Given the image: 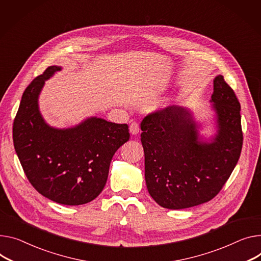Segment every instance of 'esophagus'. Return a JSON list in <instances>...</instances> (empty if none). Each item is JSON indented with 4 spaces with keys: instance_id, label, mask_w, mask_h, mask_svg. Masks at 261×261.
I'll return each mask as SVG.
<instances>
[{
    "instance_id": "esophagus-1",
    "label": "esophagus",
    "mask_w": 261,
    "mask_h": 261,
    "mask_svg": "<svg viewBox=\"0 0 261 261\" xmlns=\"http://www.w3.org/2000/svg\"><path fill=\"white\" fill-rule=\"evenodd\" d=\"M129 132L132 135H137L140 132V127H139V123L138 122H132L129 125Z\"/></svg>"
}]
</instances>
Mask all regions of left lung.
Masks as SVG:
<instances>
[{"label": "left lung", "mask_w": 261, "mask_h": 261, "mask_svg": "<svg viewBox=\"0 0 261 261\" xmlns=\"http://www.w3.org/2000/svg\"><path fill=\"white\" fill-rule=\"evenodd\" d=\"M211 102L217 130L210 142L199 137L186 108L167 107L142 120L145 182L163 208L177 210L209 202L238 162L243 148L240 103L222 75L213 80Z\"/></svg>", "instance_id": "left-lung-1"}]
</instances>
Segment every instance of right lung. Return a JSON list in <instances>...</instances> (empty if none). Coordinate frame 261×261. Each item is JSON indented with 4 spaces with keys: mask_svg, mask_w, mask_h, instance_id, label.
I'll list each match as a JSON object with an SVG mask.
<instances>
[{
    "mask_svg": "<svg viewBox=\"0 0 261 261\" xmlns=\"http://www.w3.org/2000/svg\"><path fill=\"white\" fill-rule=\"evenodd\" d=\"M62 68L51 66L26 88L13 121V144L31 185L63 205H83L106 186L112 158L128 141L127 124L91 117L70 128L46 123L38 109L45 82Z\"/></svg>",
    "mask_w": 261,
    "mask_h": 261,
    "instance_id": "1",
    "label": "right lung"
}]
</instances>
